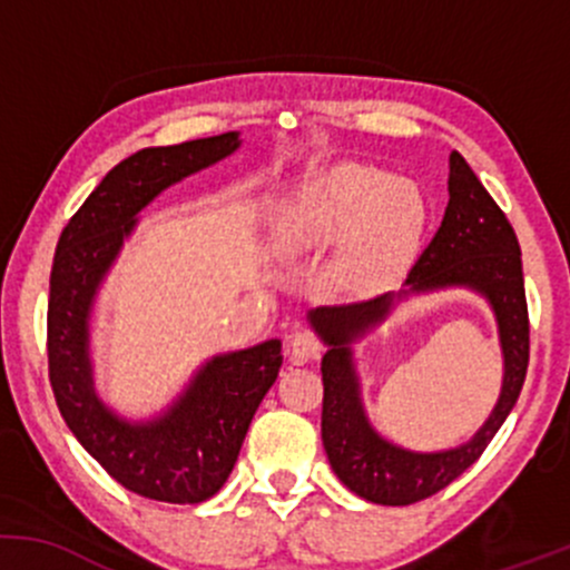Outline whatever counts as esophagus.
Segmentation results:
<instances>
[{
	"label": "esophagus",
	"mask_w": 570,
	"mask_h": 570,
	"mask_svg": "<svg viewBox=\"0 0 570 570\" xmlns=\"http://www.w3.org/2000/svg\"><path fill=\"white\" fill-rule=\"evenodd\" d=\"M324 345L313 332H294L289 337V353L294 362H311V358L322 356Z\"/></svg>",
	"instance_id": "34e87169"
}]
</instances>
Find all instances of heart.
I'll list each match as a JSON object with an SVG mask.
<instances>
[{"instance_id":"1","label":"heart","mask_w":570,"mask_h":570,"mask_svg":"<svg viewBox=\"0 0 570 570\" xmlns=\"http://www.w3.org/2000/svg\"><path fill=\"white\" fill-rule=\"evenodd\" d=\"M423 219L421 193L407 181L370 166H340L281 208L271 240L286 257L340 240L332 276L345 289L370 292L402 265Z\"/></svg>"}]
</instances>
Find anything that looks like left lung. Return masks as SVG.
<instances>
[{
    "label": "left lung",
    "instance_id": "left-lung-1",
    "mask_svg": "<svg viewBox=\"0 0 570 570\" xmlns=\"http://www.w3.org/2000/svg\"><path fill=\"white\" fill-rule=\"evenodd\" d=\"M448 208L440 230L412 265L410 292L440 286H472L485 294L499 318L503 348V389L493 415L472 442L444 453H410L394 448L364 417L348 343L389 313L394 297L381 294L358 303L322 307L311 313V324L330 345L322 358L324 407L322 440L326 458L345 488L372 503L407 507L440 493L485 453L490 440L512 412L531 358L525 278L517 235L499 203L476 179L461 153H450Z\"/></svg>",
    "mask_w": 570,
    "mask_h": 570
}]
</instances>
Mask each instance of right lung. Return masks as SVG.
Listing matches in <instances>:
<instances>
[{
  "instance_id": "obj_1",
  "label": "right lung",
  "mask_w": 570,
  "mask_h": 570,
  "mask_svg": "<svg viewBox=\"0 0 570 570\" xmlns=\"http://www.w3.org/2000/svg\"><path fill=\"white\" fill-rule=\"evenodd\" d=\"M238 134L149 147L101 179L58 238L48 299V375L71 434L112 480L144 499L200 503L230 476L248 423L276 383L281 340L217 356L166 415L128 423L96 399L88 316L104 273L160 189L238 149Z\"/></svg>"
}]
</instances>
